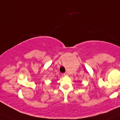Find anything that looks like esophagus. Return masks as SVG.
Masks as SVG:
<instances>
[{"mask_svg": "<svg viewBox=\"0 0 120 120\" xmlns=\"http://www.w3.org/2000/svg\"><path fill=\"white\" fill-rule=\"evenodd\" d=\"M64 76H67V75H68L67 73H64Z\"/></svg>", "mask_w": 120, "mask_h": 120, "instance_id": "esophagus-1", "label": "esophagus"}]
</instances>
